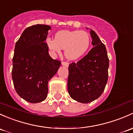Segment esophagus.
I'll return each mask as SVG.
<instances>
[{
	"label": "esophagus",
	"instance_id": "obj_1",
	"mask_svg": "<svg viewBox=\"0 0 133 133\" xmlns=\"http://www.w3.org/2000/svg\"><path fill=\"white\" fill-rule=\"evenodd\" d=\"M69 63L68 62H62V65H63V66H65L66 67V68H68L69 67Z\"/></svg>",
	"mask_w": 133,
	"mask_h": 133
}]
</instances>
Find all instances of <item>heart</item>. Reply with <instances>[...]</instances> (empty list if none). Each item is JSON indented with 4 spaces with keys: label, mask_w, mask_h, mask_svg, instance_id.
<instances>
[{
    "label": "heart",
    "mask_w": 133,
    "mask_h": 133,
    "mask_svg": "<svg viewBox=\"0 0 133 133\" xmlns=\"http://www.w3.org/2000/svg\"><path fill=\"white\" fill-rule=\"evenodd\" d=\"M49 50L55 54H60L64 49V56L69 61H76L83 57L90 46L89 34L79 30H61L55 35V39L46 41Z\"/></svg>",
    "instance_id": "obj_1"
}]
</instances>
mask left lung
<instances>
[{"label": "left lung", "instance_id": "left-lung-1", "mask_svg": "<svg viewBox=\"0 0 133 133\" xmlns=\"http://www.w3.org/2000/svg\"><path fill=\"white\" fill-rule=\"evenodd\" d=\"M90 34L93 48L77 63L69 64L68 80L71 98L85 104L100 97L108 78L109 59L105 45L94 30L90 29Z\"/></svg>", "mask_w": 133, "mask_h": 133}]
</instances>
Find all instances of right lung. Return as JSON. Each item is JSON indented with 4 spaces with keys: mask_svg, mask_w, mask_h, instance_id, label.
I'll use <instances>...</instances> for the list:
<instances>
[{
    "mask_svg": "<svg viewBox=\"0 0 133 133\" xmlns=\"http://www.w3.org/2000/svg\"><path fill=\"white\" fill-rule=\"evenodd\" d=\"M51 26L37 24L26 28L16 43L12 58V78L16 93L26 101L46 99L48 84L57 73L61 62L48 54L46 39Z\"/></svg>",
    "mask_w": 133,
    "mask_h": 133,
    "instance_id": "right-lung-1",
    "label": "right lung"
}]
</instances>
